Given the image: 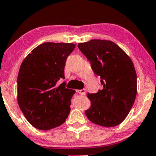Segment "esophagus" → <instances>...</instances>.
Wrapping results in <instances>:
<instances>
[{
    "mask_svg": "<svg viewBox=\"0 0 156 156\" xmlns=\"http://www.w3.org/2000/svg\"><path fill=\"white\" fill-rule=\"evenodd\" d=\"M76 92L78 94H81V95H85L86 94V90L85 89H79V90H76Z\"/></svg>",
    "mask_w": 156,
    "mask_h": 156,
    "instance_id": "esophagus-1",
    "label": "esophagus"
}]
</instances>
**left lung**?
Returning a JSON list of instances; mask_svg holds the SVG:
<instances>
[{
	"instance_id": "obj_1",
	"label": "left lung",
	"mask_w": 156,
	"mask_h": 156,
	"mask_svg": "<svg viewBox=\"0 0 156 156\" xmlns=\"http://www.w3.org/2000/svg\"><path fill=\"white\" fill-rule=\"evenodd\" d=\"M78 47L101 77L103 89L88 93L91 105L85 112L92 122L103 127L119 125L133 106L137 93L136 73L127 53L117 44L104 39H92Z\"/></svg>"
}]
</instances>
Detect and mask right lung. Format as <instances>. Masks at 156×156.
I'll list each match as a JSON object with an SVG mask.
<instances>
[{
	"label": "right lung",
	"mask_w": 156,
	"mask_h": 156,
	"mask_svg": "<svg viewBox=\"0 0 156 156\" xmlns=\"http://www.w3.org/2000/svg\"><path fill=\"white\" fill-rule=\"evenodd\" d=\"M76 48L73 43L44 42L23 60L17 76V103L32 126L48 130L60 126L70 112L76 91L65 88L67 58Z\"/></svg>",
	"instance_id": "obj_1"
}]
</instances>
